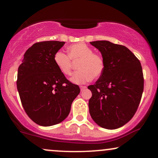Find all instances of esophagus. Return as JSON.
<instances>
[{"label": "esophagus", "instance_id": "esophagus-1", "mask_svg": "<svg viewBox=\"0 0 158 158\" xmlns=\"http://www.w3.org/2000/svg\"><path fill=\"white\" fill-rule=\"evenodd\" d=\"M80 88H81V91H83V90H85V88H87V87H86V86H83V85H81V86H80Z\"/></svg>", "mask_w": 158, "mask_h": 158}]
</instances>
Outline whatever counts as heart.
Returning a JSON list of instances; mask_svg holds the SVG:
<instances>
[{
	"label": "heart",
	"instance_id": "heart-1",
	"mask_svg": "<svg viewBox=\"0 0 158 158\" xmlns=\"http://www.w3.org/2000/svg\"><path fill=\"white\" fill-rule=\"evenodd\" d=\"M68 55L58 51L54 55V62L60 72L65 75L72 73L73 61L79 62V71L70 77V81L81 85L89 82L93 77H99L105 69V61L102 56L94 53V50L83 43L70 45L68 48Z\"/></svg>",
	"mask_w": 158,
	"mask_h": 158
}]
</instances>
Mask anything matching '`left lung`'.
I'll list each match as a JSON object with an SVG mask.
<instances>
[{"label": "left lung", "instance_id": "obj_1", "mask_svg": "<svg viewBox=\"0 0 158 158\" xmlns=\"http://www.w3.org/2000/svg\"><path fill=\"white\" fill-rule=\"evenodd\" d=\"M90 44L101 52L105 69L94 85L88 102L93 120L98 126L115 129L129 122L137 111L144 89V77L139 60L123 45L109 41Z\"/></svg>", "mask_w": 158, "mask_h": 158}]
</instances>
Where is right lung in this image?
Masks as SVG:
<instances>
[{"instance_id":"1","label":"right lung","mask_w":158,"mask_h":158,"mask_svg":"<svg viewBox=\"0 0 158 158\" xmlns=\"http://www.w3.org/2000/svg\"><path fill=\"white\" fill-rule=\"evenodd\" d=\"M64 44L59 41L35 43L19 67L16 84L21 103L29 117L40 126H52L65 119L81 92L54 62V55Z\"/></svg>"}]
</instances>
